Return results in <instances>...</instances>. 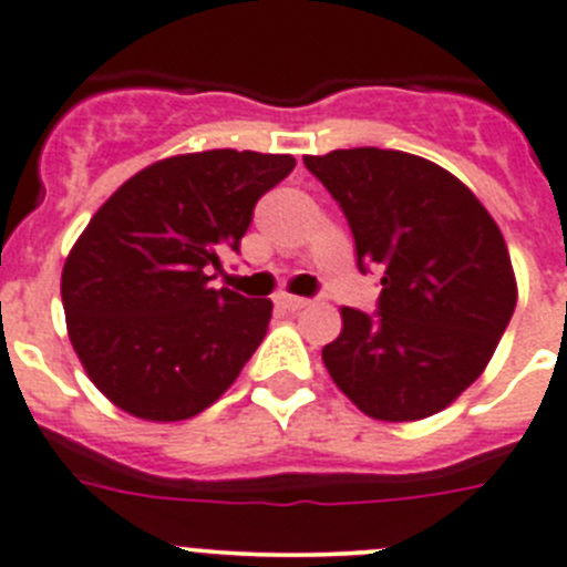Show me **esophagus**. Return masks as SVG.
Instances as JSON below:
<instances>
[{
	"label": "esophagus",
	"mask_w": 567,
	"mask_h": 567,
	"mask_svg": "<svg viewBox=\"0 0 567 567\" xmlns=\"http://www.w3.org/2000/svg\"><path fill=\"white\" fill-rule=\"evenodd\" d=\"M310 299H305V296H288V293H279L277 296V308L282 310H302L308 308Z\"/></svg>",
	"instance_id": "34e87169"
}]
</instances>
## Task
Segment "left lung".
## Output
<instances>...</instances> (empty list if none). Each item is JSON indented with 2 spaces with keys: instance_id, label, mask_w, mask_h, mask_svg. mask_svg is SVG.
I'll return each instance as SVG.
<instances>
[{
  "instance_id": "left-lung-1",
  "label": "left lung",
  "mask_w": 567,
  "mask_h": 567,
  "mask_svg": "<svg viewBox=\"0 0 567 567\" xmlns=\"http://www.w3.org/2000/svg\"><path fill=\"white\" fill-rule=\"evenodd\" d=\"M339 203L361 274L381 279L379 310L344 308L321 361L361 412L417 421L483 372L517 305L506 239L457 177L395 150L305 157Z\"/></svg>"
}]
</instances>
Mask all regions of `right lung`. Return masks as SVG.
<instances>
[{"label": "right lung", "mask_w": 567, "mask_h": 567, "mask_svg": "<svg viewBox=\"0 0 567 567\" xmlns=\"http://www.w3.org/2000/svg\"><path fill=\"white\" fill-rule=\"evenodd\" d=\"M290 155L212 150L157 161L95 212L61 274L70 341L93 384L146 421L212 406L265 339L271 299L212 288Z\"/></svg>", "instance_id": "1"}]
</instances>
